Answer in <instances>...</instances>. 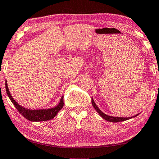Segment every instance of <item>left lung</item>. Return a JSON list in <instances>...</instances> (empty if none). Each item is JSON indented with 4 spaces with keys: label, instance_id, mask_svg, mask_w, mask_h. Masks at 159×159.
I'll return each mask as SVG.
<instances>
[{
    "label": "left lung",
    "instance_id": "left-lung-1",
    "mask_svg": "<svg viewBox=\"0 0 159 159\" xmlns=\"http://www.w3.org/2000/svg\"><path fill=\"white\" fill-rule=\"evenodd\" d=\"M92 104L94 108L95 109V110L97 111H98V114L100 115V116L104 118V120H108L109 122H113V123H118V122H121V121H124V120H129L130 119V118H133L136 117L137 116H138L139 114H138L136 115L133 116H131V117H117V116H109V115H107L106 114H104V112H102L100 109H99V107L97 106V104H95V101H94L93 98H92Z\"/></svg>",
    "mask_w": 159,
    "mask_h": 159
}]
</instances>
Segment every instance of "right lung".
<instances>
[{"label": "right lung", "instance_id": "right-lung-1", "mask_svg": "<svg viewBox=\"0 0 159 159\" xmlns=\"http://www.w3.org/2000/svg\"><path fill=\"white\" fill-rule=\"evenodd\" d=\"M5 90H6L7 95L8 96L10 100L16 107V109L18 110V111L24 117L26 118V119L30 120V121H44V120H48L52 119L55 118L58 112L62 109L64 106V99L62 96L60 99V101L57 106L52 108L49 109H29L25 107L21 106L16 102L12 96L10 94L8 86H7V81L5 80Z\"/></svg>", "mask_w": 159, "mask_h": 159}]
</instances>
